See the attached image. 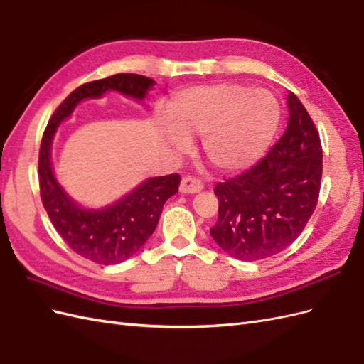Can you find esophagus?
<instances>
[{"label":"esophagus","mask_w":364,"mask_h":364,"mask_svg":"<svg viewBox=\"0 0 364 364\" xmlns=\"http://www.w3.org/2000/svg\"><path fill=\"white\" fill-rule=\"evenodd\" d=\"M181 193H199L203 190V181L196 178V176H185L179 186Z\"/></svg>","instance_id":"1"}]
</instances>
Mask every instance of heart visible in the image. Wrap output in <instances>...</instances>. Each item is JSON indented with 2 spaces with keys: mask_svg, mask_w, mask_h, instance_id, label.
Returning <instances> with one entry per match:
<instances>
[{
  "mask_svg": "<svg viewBox=\"0 0 364 364\" xmlns=\"http://www.w3.org/2000/svg\"><path fill=\"white\" fill-rule=\"evenodd\" d=\"M170 119L159 126L173 146H188L185 135H202L209 164L222 171H238L255 164L267 150L278 129L281 109L264 90L238 83L186 87L173 97Z\"/></svg>",
  "mask_w": 364,
  "mask_h": 364,
  "instance_id": "b5f03b06",
  "label": "heart"
}]
</instances>
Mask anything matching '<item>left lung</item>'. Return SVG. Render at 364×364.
<instances>
[{"label":"left lung","instance_id":"left-lung-1","mask_svg":"<svg viewBox=\"0 0 364 364\" xmlns=\"http://www.w3.org/2000/svg\"><path fill=\"white\" fill-rule=\"evenodd\" d=\"M287 103V129L277 144L253 167L214 188L218 218L209 232L235 259L258 261L287 249L318 202L321 136L293 92Z\"/></svg>","mask_w":364,"mask_h":364}]
</instances>
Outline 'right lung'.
Segmentation results:
<instances>
[{
	"instance_id": "obj_1",
	"label": "right lung",
	"mask_w": 364,
	"mask_h": 364,
	"mask_svg": "<svg viewBox=\"0 0 364 364\" xmlns=\"http://www.w3.org/2000/svg\"><path fill=\"white\" fill-rule=\"evenodd\" d=\"M153 85L155 82L149 77L129 73L87 82L58 106L42 135L38 174L43 208L65 243L80 257L103 266L123 262L144 246L155 232L164 203L178 193L181 176L174 173L147 179L117 203L90 211L75 205L54 178L50 162L51 141L60 121L68 118L83 98L100 97L107 90H115L142 100Z\"/></svg>"
}]
</instances>
